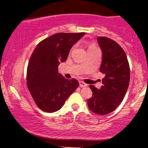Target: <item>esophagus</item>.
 Segmentation results:
<instances>
[{
  "instance_id": "34e87169",
  "label": "esophagus",
  "mask_w": 148,
  "mask_h": 148,
  "mask_svg": "<svg viewBox=\"0 0 148 148\" xmlns=\"http://www.w3.org/2000/svg\"><path fill=\"white\" fill-rule=\"evenodd\" d=\"M79 86H81V87H84V86H87V84H85L82 81H79Z\"/></svg>"
}]
</instances>
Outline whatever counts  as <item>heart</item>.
I'll return each mask as SVG.
<instances>
[{"label": "heart", "mask_w": 148, "mask_h": 148, "mask_svg": "<svg viewBox=\"0 0 148 148\" xmlns=\"http://www.w3.org/2000/svg\"><path fill=\"white\" fill-rule=\"evenodd\" d=\"M95 46H93V45H88V51L91 50V49H95Z\"/></svg>", "instance_id": "1"}]
</instances>
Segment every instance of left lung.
<instances>
[{
    "mask_svg": "<svg viewBox=\"0 0 148 148\" xmlns=\"http://www.w3.org/2000/svg\"><path fill=\"white\" fill-rule=\"evenodd\" d=\"M97 42L102 52L99 71L104 74L103 86L89 87L92 97L87 100L89 108L97 114H107L122 102L129 86L130 71L126 53L122 48L107 37H98Z\"/></svg>",
    "mask_w": 148,
    "mask_h": 148,
    "instance_id": "8db88e82",
    "label": "left lung"
}]
</instances>
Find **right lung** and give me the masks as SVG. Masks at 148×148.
<instances>
[{"instance_id":"obj_1","label":"right lung","mask_w":148,"mask_h":148,"mask_svg":"<svg viewBox=\"0 0 148 148\" xmlns=\"http://www.w3.org/2000/svg\"><path fill=\"white\" fill-rule=\"evenodd\" d=\"M85 33H59L43 40L34 49L27 69V86L36 104L46 112L60 110L79 86L75 79H66L58 71L72 46Z\"/></svg>"}]
</instances>
